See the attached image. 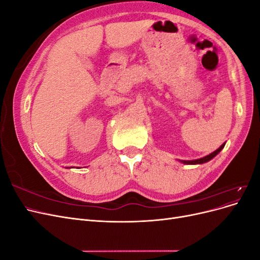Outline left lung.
I'll use <instances>...</instances> for the list:
<instances>
[{"instance_id":"obj_1","label":"left lung","mask_w":260,"mask_h":260,"mask_svg":"<svg viewBox=\"0 0 260 260\" xmlns=\"http://www.w3.org/2000/svg\"><path fill=\"white\" fill-rule=\"evenodd\" d=\"M224 145H225V143H223V144H222L221 146H220L218 149H216L215 152L210 153L209 155H207V156H205V157H202V158H199V159H193V160H180V161H181V162H183V164H185V165H201V164H205V162L209 161L210 159L214 158V157H215L216 155H218L220 152H221V149L224 147Z\"/></svg>"}]
</instances>
